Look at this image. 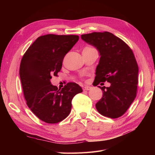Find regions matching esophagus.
Listing matches in <instances>:
<instances>
[{"label":"esophagus","mask_w":155,"mask_h":155,"mask_svg":"<svg viewBox=\"0 0 155 155\" xmlns=\"http://www.w3.org/2000/svg\"><path fill=\"white\" fill-rule=\"evenodd\" d=\"M92 88V87H90V86H85V87H83V90L84 91H89V90H91V89Z\"/></svg>","instance_id":"34e87169"}]
</instances>
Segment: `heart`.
Masks as SVG:
<instances>
[{
  "label": "heart",
  "instance_id": "1",
  "mask_svg": "<svg viewBox=\"0 0 155 155\" xmlns=\"http://www.w3.org/2000/svg\"><path fill=\"white\" fill-rule=\"evenodd\" d=\"M91 48H92L90 47V46H87V47H85L84 49H91Z\"/></svg>",
  "mask_w": 155,
  "mask_h": 155
}]
</instances>
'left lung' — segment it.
Here are the masks:
<instances>
[{"mask_svg":"<svg viewBox=\"0 0 155 155\" xmlns=\"http://www.w3.org/2000/svg\"><path fill=\"white\" fill-rule=\"evenodd\" d=\"M81 37L100 53L94 85L106 81L110 83L109 87L99 86L103 96L96 103V109L104 116L118 118L137 96L138 67L133 51L124 41L108 31L93 32Z\"/></svg>","mask_w":155,"mask_h":155,"instance_id":"1","label":"left lung"}]
</instances>
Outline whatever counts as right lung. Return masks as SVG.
<instances>
[{
	"instance_id": "obj_1",
	"label": "right lung",
	"mask_w": 155,
	"mask_h": 155,
	"mask_svg": "<svg viewBox=\"0 0 155 155\" xmlns=\"http://www.w3.org/2000/svg\"><path fill=\"white\" fill-rule=\"evenodd\" d=\"M78 35L48 34L40 36L22 58L19 75L26 104L37 118L48 124L61 121L69 115L72 100L82 92L80 86L68 83L61 89L51 84L63 60L78 41Z\"/></svg>"
}]
</instances>
